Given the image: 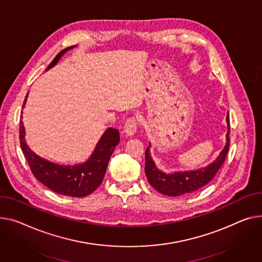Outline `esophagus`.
<instances>
[{"label": "esophagus", "mask_w": 262, "mask_h": 262, "mask_svg": "<svg viewBox=\"0 0 262 262\" xmlns=\"http://www.w3.org/2000/svg\"><path fill=\"white\" fill-rule=\"evenodd\" d=\"M137 127H138V120L135 117L129 118L124 124V133L127 136H133L136 133Z\"/></svg>", "instance_id": "34e87169"}]
</instances>
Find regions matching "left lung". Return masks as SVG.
Instances as JSON below:
<instances>
[{
  "instance_id": "left-lung-1",
  "label": "left lung",
  "mask_w": 262,
  "mask_h": 262,
  "mask_svg": "<svg viewBox=\"0 0 262 262\" xmlns=\"http://www.w3.org/2000/svg\"><path fill=\"white\" fill-rule=\"evenodd\" d=\"M226 122H228V133H226V143L217 159L205 167L190 170V171H175L171 173H165L156 167L155 162L149 152V146L145 150V175L150 185L158 190L159 193L176 197L181 195H188L190 193L200 189L210 182L216 175V172L222 166L226 154L230 147V116L226 115Z\"/></svg>"
}]
</instances>
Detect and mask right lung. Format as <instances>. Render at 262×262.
Segmentation results:
<instances>
[{"mask_svg":"<svg viewBox=\"0 0 262 262\" xmlns=\"http://www.w3.org/2000/svg\"><path fill=\"white\" fill-rule=\"evenodd\" d=\"M74 47L75 46L67 47L60 51L48 65L46 71L54 67L65 52ZM27 96L24 100L23 107L25 106ZM119 142V130L110 127L104 132L95 147V150L86 162L75 165H60L41 158L40 156L34 154L28 147L25 141V128L23 122L21 121L20 123L21 148L33 176L49 189L64 196L85 197L92 194L101 184L104 175H105L111 156Z\"/></svg>","mask_w":262,"mask_h":262,"instance_id":"obj_1","label":"right lung"}]
</instances>
